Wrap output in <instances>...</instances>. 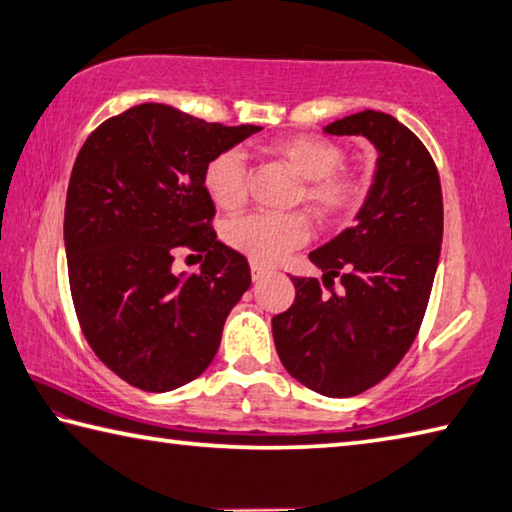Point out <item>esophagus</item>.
<instances>
[{
	"mask_svg": "<svg viewBox=\"0 0 512 512\" xmlns=\"http://www.w3.org/2000/svg\"><path fill=\"white\" fill-rule=\"evenodd\" d=\"M268 273V268L266 266H262V264H250V275H253V282H259L262 280V277Z\"/></svg>",
	"mask_w": 512,
	"mask_h": 512,
	"instance_id": "34e87169",
	"label": "esophagus"
}]
</instances>
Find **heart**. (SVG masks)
<instances>
[{"mask_svg":"<svg viewBox=\"0 0 512 512\" xmlns=\"http://www.w3.org/2000/svg\"><path fill=\"white\" fill-rule=\"evenodd\" d=\"M266 153L302 178L296 203H305L323 223H336L352 216L368 196V180L345 167L341 144L320 135H291L271 142ZM250 171L239 151L212 155L203 167V187L210 201L221 210H237L248 196ZM309 219L302 212L291 214H246L225 223L223 239L255 264H275L291 250L307 244Z\"/></svg>","mask_w":512,"mask_h":512,"instance_id":"1","label":"heart"}]
</instances>
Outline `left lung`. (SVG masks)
I'll use <instances>...</instances> for the list:
<instances>
[{
  "mask_svg": "<svg viewBox=\"0 0 512 512\" xmlns=\"http://www.w3.org/2000/svg\"><path fill=\"white\" fill-rule=\"evenodd\" d=\"M325 131L377 146L375 183L357 223L309 255L323 282L291 277L296 300L273 316V339L300 384L352 397L391 375L420 332L443 241V189L427 146L391 115L363 110Z\"/></svg>",
  "mask_w": 512,
  "mask_h": 512,
  "instance_id": "8db88e82",
  "label": "left lung"
}]
</instances>
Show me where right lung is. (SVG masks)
Wrapping results in <instances>:
<instances>
[{"instance_id":"obj_1","label":"right lung","mask_w":512,"mask_h":512,"mask_svg":"<svg viewBox=\"0 0 512 512\" xmlns=\"http://www.w3.org/2000/svg\"><path fill=\"white\" fill-rule=\"evenodd\" d=\"M257 131L142 103L76 155L65 203L74 311L94 354L135 388L167 393L201 377L250 287L248 259L216 239L203 167ZM180 249L206 255L201 272L170 271Z\"/></svg>"}]
</instances>
